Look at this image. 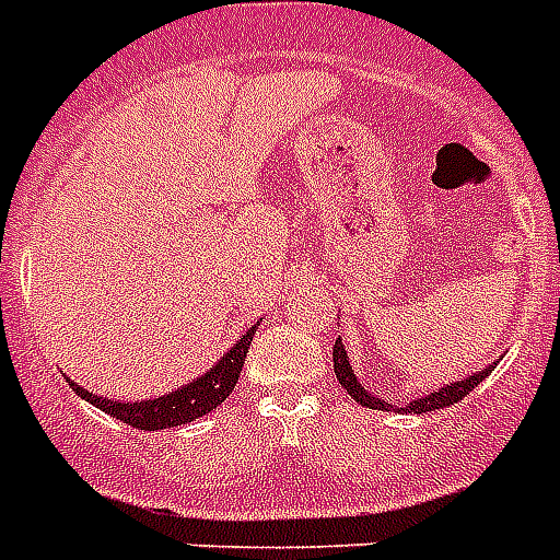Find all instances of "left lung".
Wrapping results in <instances>:
<instances>
[{"label": "left lung", "instance_id": "obj_1", "mask_svg": "<svg viewBox=\"0 0 560 560\" xmlns=\"http://www.w3.org/2000/svg\"><path fill=\"white\" fill-rule=\"evenodd\" d=\"M334 371H336V380H339V385H342L348 394H351L353 399H357L359 406L365 408H380V411H390V408L397 406H388L385 399L380 397H371L362 385H359L357 374H353L351 362H348V351H345L342 339H336L334 345ZM494 365L483 368V371H477L475 376H466V380H460V383H452V385H443L440 390H434V394H429V397L422 399H413V402H408L406 408H397V411H406V413H425V411H434V408H445V406H454V402H460L469 390H475L477 385L483 383L486 376L492 374Z\"/></svg>", "mask_w": 560, "mask_h": 560}]
</instances>
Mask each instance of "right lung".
<instances>
[{"label":"right lung","instance_id":"1","mask_svg":"<svg viewBox=\"0 0 560 560\" xmlns=\"http://www.w3.org/2000/svg\"><path fill=\"white\" fill-rule=\"evenodd\" d=\"M253 334H256V327H249L247 334L241 336L238 342L221 357V362H215V365L209 368L207 374L192 380V383L184 385V388L172 390V394H163V397L143 399V402H122V399H106L97 397V394H89V390L80 388V385L71 383V380H68V385H71L80 397L89 399L91 406H97L100 411L112 413V417H117V420L131 425V429L158 431L172 429V425H184V422L198 420V417L209 413L212 408H218L230 394H233L241 368H244V359H247L249 345H253Z\"/></svg>","mask_w":560,"mask_h":560}]
</instances>
